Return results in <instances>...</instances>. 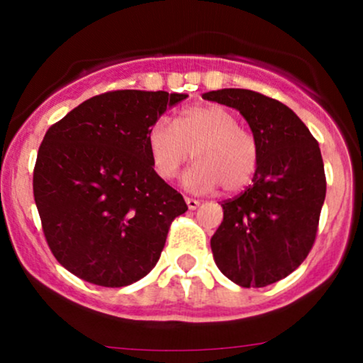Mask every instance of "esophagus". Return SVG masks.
I'll list each match as a JSON object with an SVG mask.
<instances>
[{
    "label": "esophagus",
    "mask_w": 363,
    "mask_h": 363,
    "mask_svg": "<svg viewBox=\"0 0 363 363\" xmlns=\"http://www.w3.org/2000/svg\"><path fill=\"white\" fill-rule=\"evenodd\" d=\"M186 205H187V208H189V210H196V208L199 206V201H198V199H194V198H186Z\"/></svg>",
    "instance_id": "obj_1"
}]
</instances>
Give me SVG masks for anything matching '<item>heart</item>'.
I'll return each mask as SVG.
<instances>
[{"mask_svg": "<svg viewBox=\"0 0 363 363\" xmlns=\"http://www.w3.org/2000/svg\"><path fill=\"white\" fill-rule=\"evenodd\" d=\"M152 167L170 181L194 157L196 164L182 177L191 191L239 193L251 184L259 165V145L251 131L239 126L230 111L218 104H199L181 111L176 124L158 119L147 133Z\"/></svg>", "mask_w": 363, "mask_h": 363, "instance_id": "1", "label": "heart"}]
</instances>
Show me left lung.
Returning a JSON list of instances; mask_svg holds the SVG:
<instances>
[{
	"mask_svg": "<svg viewBox=\"0 0 363 363\" xmlns=\"http://www.w3.org/2000/svg\"><path fill=\"white\" fill-rule=\"evenodd\" d=\"M203 99L239 111L259 145L252 184L222 203L213 259L244 289L272 285L302 264L315 240L326 198L319 145L290 107L257 91L222 89Z\"/></svg>",
	"mask_w": 363,
	"mask_h": 363,
	"instance_id": "obj_1",
	"label": "left lung"
}]
</instances>
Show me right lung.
<instances>
[{
	"label": "right lung",
	"mask_w": 363,
	"mask_h": 363,
	"mask_svg": "<svg viewBox=\"0 0 363 363\" xmlns=\"http://www.w3.org/2000/svg\"><path fill=\"white\" fill-rule=\"evenodd\" d=\"M186 94L95 95L52 124L37 153L34 198L57 261L82 280L126 286L152 272L184 198L152 167L147 133Z\"/></svg>",
	"instance_id": "right-lung-1"
}]
</instances>
